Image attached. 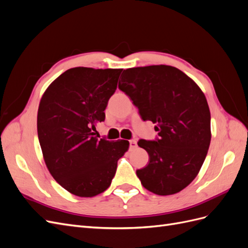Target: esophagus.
Returning <instances> with one entry per match:
<instances>
[{
	"label": "esophagus",
	"mask_w": 248,
	"mask_h": 248,
	"mask_svg": "<svg viewBox=\"0 0 248 248\" xmlns=\"http://www.w3.org/2000/svg\"><path fill=\"white\" fill-rule=\"evenodd\" d=\"M138 146V142L136 140H129V148L130 149H136Z\"/></svg>",
	"instance_id": "1"
}]
</instances>
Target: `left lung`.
<instances>
[{
    "mask_svg": "<svg viewBox=\"0 0 248 248\" xmlns=\"http://www.w3.org/2000/svg\"><path fill=\"white\" fill-rule=\"evenodd\" d=\"M119 89L130 97L142 121H152L158 137L140 140L149 163L137 170L146 189L169 196L197 177L211 140V116L199 86L176 67L153 65L123 71Z\"/></svg>",
    "mask_w": 248,
    "mask_h": 248,
    "instance_id": "left-lung-1",
    "label": "left lung"
}]
</instances>
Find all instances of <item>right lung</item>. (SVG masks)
<instances>
[{
    "label": "right lung",
    "instance_id": "right-lung-1",
    "mask_svg": "<svg viewBox=\"0 0 248 248\" xmlns=\"http://www.w3.org/2000/svg\"><path fill=\"white\" fill-rule=\"evenodd\" d=\"M122 69L76 67L62 73L44 92L37 131L46 167L72 194L91 198L107 190L129 141L98 139L95 125L106 119Z\"/></svg>",
    "mask_w": 248,
    "mask_h": 248
}]
</instances>
